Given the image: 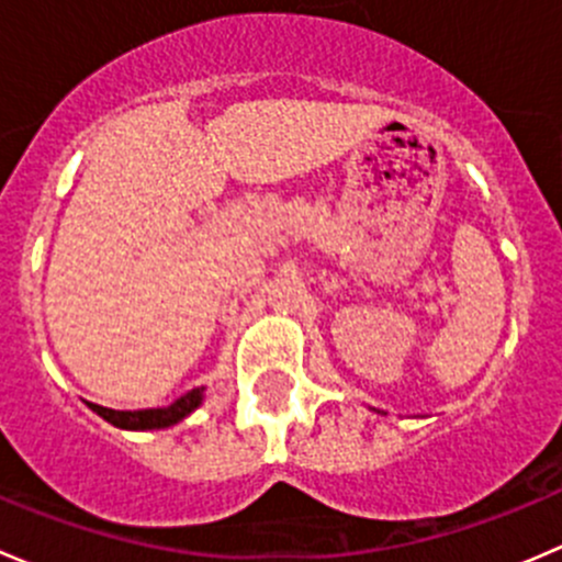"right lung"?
Masks as SVG:
<instances>
[{
	"label": "right lung",
	"instance_id": "obj_1",
	"mask_svg": "<svg viewBox=\"0 0 562 562\" xmlns=\"http://www.w3.org/2000/svg\"><path fill=\"white\" fill-rule=\"evenodd\" d=\"M98 416H103L108 424L119 429H133V432H146V429H168L173 424H179L181 418L190 416L195 407L203 405V389H192L190 394H184L181 400H176L168 407H151V411H111V407L94 405L87 402Z\"/></svg>",
	"mask_w": 562,
	"mask_h": 562
}]
</instances>
